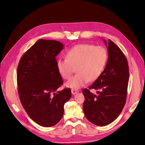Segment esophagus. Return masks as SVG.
I'll return each mask as SVG.
<instances>
[{
    "label": "esophagus",
    "instance_id": "obj_1",
    "mask_svg": "<svg viewBox=\"0 0 145 145\" xmlns=\"http://www.w3.org/2000/svg\"><path fill=\"white\" fill-rule=\"evenodd\" d=\"M78 90H75V89H72V93L73 95H75L76 93H78Z\"/></svg>",
    "mask_w": 145,
    "mask_h": 145
}]
</instances>
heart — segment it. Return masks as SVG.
Wrapping results in <instances>:
<instances>
[{
	"label": "heart",
	"mask_w": 145,
	"mask_h": 145,
	"mask_svg": "<svg viewBox=\"0 0 145 145\" xmlns=\"http://www.w3.org/2000/svg\"><path fill=\"white\" fill-rule=\"evenodd\" d=\"M108 58L106 49L102 46L77 44L67 51L65 58L57 60V67L61 77L66 80L71 77L76 69L77 73L65 85L78 89L99 77L105 68Z\"/></svg>",
	"instance_id": "heart-1"
}]
</instances>
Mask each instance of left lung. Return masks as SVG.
Here are the masks:
<instances>
[{"label": "left lung", "mask_w": 145, "mask_h": 145, "mask_svg": "<svg viewBox=\"0 0 145 145\" xmlns=\"http://www.w3.org/2000/svg\"><path fill=\"white\" fill-rule=\"evenodd\" d=\"M107 45L106 41L103 40ZM108 58L105 69L88 89L82 93L85 97L83 110L89 121L97 126L113 122L124 108L127 97L129 67L127 58L111 40L108 45ZM90 89H99L97 96Z\"/></svg>", "instance_id": "obj_1"}]
</instances>
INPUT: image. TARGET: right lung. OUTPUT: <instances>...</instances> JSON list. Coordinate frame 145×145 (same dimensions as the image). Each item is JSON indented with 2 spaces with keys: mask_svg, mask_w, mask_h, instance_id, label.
<instances>
[{
  "mask_svg": "<svg viewBox=\"0 0 145 145\" xmlns=\"http://www.w3.org/2000/svg\"><path fill=\"white\" fill-rule=\"evenodd\" d=\"M63 48L56 40L40 39L23 55L18 65L17 80L20 102L33 121L44 127L56 125L63 117L65 103L72 96L63 84L55 57Z\"/></svg>",
  "mask_w": 145,
  "mask_h": 145,
  "instance_id": "1",
  "label": "right lung"
}]
</instances>
